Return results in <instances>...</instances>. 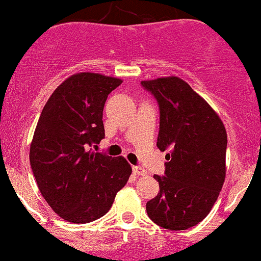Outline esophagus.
<instances>
[{"mask_svg":"<svg viewBox=\"0 0 261 261\" xmlns=\"http://www.w3.org/2000/svg\"><path fill=\"white\" fill-rule=\"evenodd\" d=\"M134 172H135V175H141V176H145V175H147V171L144 169V167L141 166H134L133 167Z\"/></svg>","mask_w":261,"mask_h":261,"instance_id":"34e87169","label":"esophagus"}]
</instances>
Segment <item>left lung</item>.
<instances>
[{
    "mask_svg": "<svg viewBox=\"0 0 261 261\" xmlns=\"http://www.w3.org/2000/svg\"><path fill=\"white\" fill-rule=\"evenodd\" d=\"M158 100L160 131L158 147L170 150L165 176L158 196L146 211L155 224L169 230H186L204 220L218 200L226 175L227 135L219 115L176 76L141 81Z\"/></svg>",
    "mask_w": 261,
    "mask_h": 261,
    "instance_id": "obj_1",
    "label": "left lung"
}]
</instances>
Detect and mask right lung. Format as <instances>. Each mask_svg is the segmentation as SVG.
Segmentation results:
<instances>
[{
  "label": "right lung",
  "mask_w": 261,
  "mask_h": 261,
  "mask_svg": "<svg viewBox=\"0 0 261 261\" xmlns=\"http://www.w3.org/2000/svg\"><path fill=\"white\" fill-rule=\"evenodd\" d=\"M122 80L94 72L70 76L50 96L30 146L40 193L68 223L86 224L111 207L130 177L125 158L92 151L105 138L102 111Z\"/></svg>",
  "instance_id": "add662e5"
}]
</instances>
